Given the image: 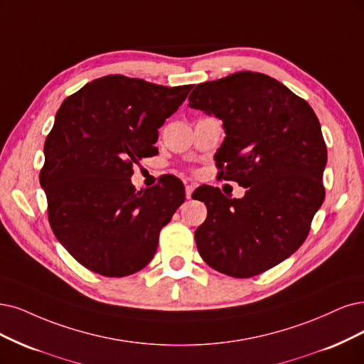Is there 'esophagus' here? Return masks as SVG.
<instances>
[{
  "label": "esophagus",
  "mask_w": 364,
  "mask_h": 364,
  "mask_svg": "<svg viewBox=\"0 0 364 364\" xmlns=\"http://www.w3.org/2000/svg\"><path fill=\"white\" fill-rule=\"evenodd\" d=\"M193 191H195V184H187V186H186V198H187V199L192 198Z\"/></svg>",
  "instance_id": "esophagus-1"
}]
</instances>
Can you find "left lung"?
<instances>
[{
    "label": "left lung",
    "instance_id": "left-lung-1",
    "mask_svg": "<svg viewBox=\"0 0 364 364\" xmlns=\"http://www.w3.org/2000/svg\"><path fill=\"white\" fill-rule=\"evenodd\" d=\"M189 106L222 119L225 141L214 154L223 180L243 186V198L199 187L207 205L196 247L214 270L252 277L285 261L306 240L324 203L327 146L306 100L274 77L238 72L199 84Z\"/></svg>",
    "mask_w": 364,
    "mask_h": 364
}]
</instances>
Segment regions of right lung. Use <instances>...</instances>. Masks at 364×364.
I'll return each mask as SVG.
<instances>
[{"mask_svg": "<svg viewBox=\"0 0 364 364\" xmlns=\"http://www.w3.org/2000/svg\"><path fill=\"white\" fill-rule=\"evenodd\" d=\"M191 90L111 75L60 106L45 142L40 186L53 234L88 270L123 277L153 259L160 230L184 203V186L165 175L136 191L133 164L159 153V129Z\"/></svg>", "mask_w": 364, "mask_h": 364, "instance_id": "obj_1", "label": "right lung"}]
</instances>
